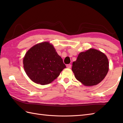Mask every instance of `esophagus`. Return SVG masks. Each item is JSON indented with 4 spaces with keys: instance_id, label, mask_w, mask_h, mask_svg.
I'll use <instances>...</instances> for the list:
<instances>
[{
    "instance_id": "obj_1",
    "label": "esophagus",
    "mask_w": 123,
    "mask_h": 123,
    "mask_svg": "<svg viewBox=\"0 0 123 123\" xmlns=\"http://www.w3.org/2000/svg\"><path fill=\"white\" fill-rule=\"evenodd\" d=\"M71 65L70 64H68L67 65V67L68 68H71Z\"/></svg>"
}]
</instances>
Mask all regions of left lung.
<instances>
[{"label":"left lung","instance_id":"obj_1","mask_svg":"<svg viewBox=\"0 0 123 123\" xmlns=\"http://www.w3.org/2000/svg\"><path fill=\"white\" fill-rule=\"evenodd\" d=\"M109 70L107 57L103 52L90 49L81 52L73 62L72 70L75 78L83 85L98 84L107 75Z\"/></svg>","mask_w":123,"mask_h":123}]
</instances>
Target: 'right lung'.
<instances>
[{
    "label": "right lung",
    "mask_w": 123,
    "mask_h": 123,
    "mask_svg": "<svg viewBox=\"0 0 123 123\" xmlns=\"http://www.w3.org/2000/svg\"><path fill=\"white\" fill-rule=\"evenodd\" d=\"M23 64L30 79L42 85L51 83L66 68L61 57L48 42L32 47L25 54Z\"/></svg>",
    "instance_id": "right-lung-1"
}]
</instances>
